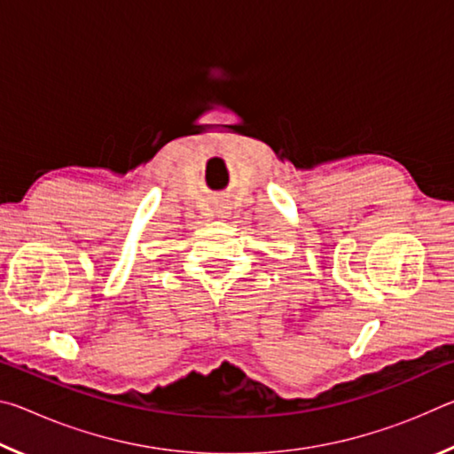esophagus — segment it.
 <instances>
[{"label":"esophagus","instance_id":"obj_1","mask_svg":"<svg viewBox=\"0 0 454 454\" xmlns=\"http://www.w3.org/2000/svg\"><path fill=\"white\" fill-rule=\"evenodd\" d=\"M214 214H216V218H220V220H228L230 218L228 206H216V208H214Z\"/></svg>","mask_w":454,"mask_h":454}]
</instances>
